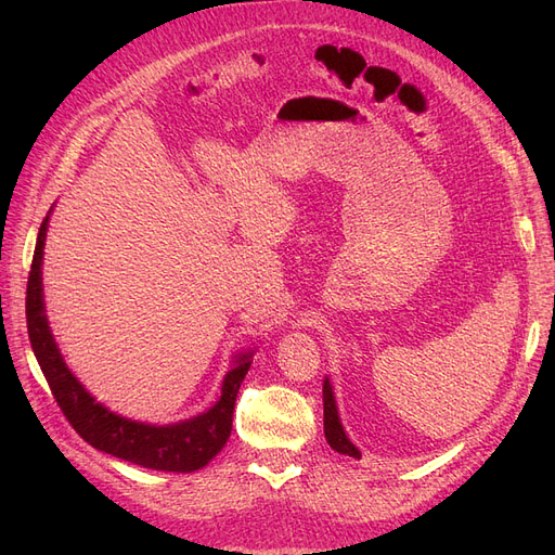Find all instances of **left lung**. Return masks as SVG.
Listing matches in <instances>:
<instances>
[{"label": "left lung", "instance_id": "left-lung-1", "mask_svg": "<svg viewBox=\"0 0 555 555\" xmlns=\"http://www.w3.org/2000/svg\"><path fill=\"white\" fill-rule=\"evenodd\" d=\"M324 435H326V442L338 453H347V456L361 459V451L349 442V438L343 430V424L338 418V408H335V398H333V389H331L328 379L324 382Z\"/></svg>", "mask_w": 555, "mask_h": 555}]
</instances>
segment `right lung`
Returning a JSON list of instances; mask_svg holds the SVG:
<instances>
[{"instance_id":"right-lung-1","label":"right lung","mask_w":555,"mask_h":555,"mask_svg":"<svg viewBox=\"0 0 555 555\" xmlns=\"http://www.w3.org/2000/svg\"><path fill=\"white\" fill-rule=\"evenodd\" d=\"M46 229L48 215L43 217L39 229L35 257H31L27 278V333L35 357L41 365V373L62 414L66 416V422L94 449L141 467L166 469V473H194V469L208 465V461L227 444L231 435L233 405H236L238 389L251 365V351H245V354L236 359V365L231 367L224 379L220 400L208 412L190 418V422L173 426H147L108 412L104 405L94 402V398L69 373V367L64 365L60 357L53 335H50L41 294Z\"/></svg>"}]
</instances>
